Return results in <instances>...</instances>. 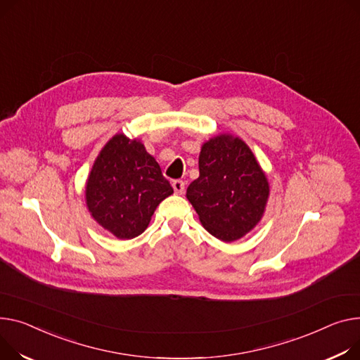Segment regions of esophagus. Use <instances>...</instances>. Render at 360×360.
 <instances>
[{"mask_svg":"<svg viewBox=\"0 0 360 360\" xmlns=\"http://www.w3.org/2000/svg\"><path fill=\"white\" fill-rule=\"evenodd\" d=\"M172 186H174L175 194H184V191H185V182L184 181L175 179V181H172Z\"/></svg>","mask_w":360,"mask_h":360,"instance_id":"34e87169","label":"esophagus"}]
</instances>
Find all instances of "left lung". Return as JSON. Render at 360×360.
<instances>
[{
	"label": "left lung",
	"instance_id": "1",
	"mask_svg": "<svg viewBox=\"0 0 360 360\" xmlns=\"http://www.w3.org/2000/svg\"><path fill=\"white\" fill-rule=\"evenodd\" d=\"M198 163L200 176L189 184L186 198L210 234L237 240L262 219L268 179L246 143L230 134L204 143Z\"/></svg>",
	"mask_w": 360,
	"mask_h": 360
}]
</instances>
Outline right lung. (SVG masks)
<instances>
[{"label":"right lung","instance_id":"add662e5","mask_svg":"<svg viewBox=\"0 0 360 360\" xmlns=\"http://www.w3.org/2000/svg\"><path fill=\"white\" fill-rule=\"evenodd\" d=\"M171 194L174 188L158 162L124 134H115L100 152L85 191L94 220L123 240L145 231L156 207Z\"/></svg>","mask_w":360,"mask_h":360}]
</instances>
